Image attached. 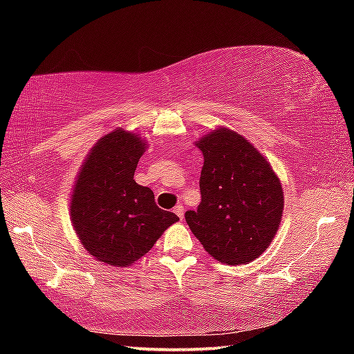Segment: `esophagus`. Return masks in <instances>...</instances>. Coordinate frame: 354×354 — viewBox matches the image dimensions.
I'll return each instance as SVG.
<instances>
[{"label": "esophagus", "instance_id": "34e87169", "mask_svg": "<svg viewBox=\"0 0 354 354\" xmlns=\"http://www.w3.org/2000/svg\"><path fill=\"white\" fill-rule=\"evenodd\" d=\"M173 212H175V214L178 215V217L183 220V217H184V207H183V206H176L175 211H173Z\"/></svg>", "mask_w": 354, "mask_h": 354}]
</instances>
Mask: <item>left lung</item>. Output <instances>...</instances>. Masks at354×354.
Here are the masks:
<instances>
[{"label":"left lung","instance_id":"left-lung-1","mask_svg":"<svg viewBox=\"0 0 354 354\" xmlns=\"http://www.w3.org/2000/svg\"><path fill=\"white\" fill-rule=\"evenodd\" d=\"M205 156L201 203L185 221L203 247L227 266L259 257L277 234L283 187L270 164L242 136L220 128L196 143Z\"/></svg>","mask_w":354,"mask_h":354}]
</instances>
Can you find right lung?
Returning a JSON list of instances; mask_svg holds the SVG:
<instances>
[{"label":"right lung","instance_id":"obj_1","mask_svg":"<svg viewBox=\"0 0 354 354\" xmlns=\"http://www.w3.org/2000/svg\"><path fill=\"white\" fill-rule=\"evenodd\" d=\"M145 143L115 129L92 148L71 195V223L88 253L127 267L145 256L178 215L162 211L149 187L134 181Z\"/></svg>","mask_w":354,"mask_h":354}]
</instances>
